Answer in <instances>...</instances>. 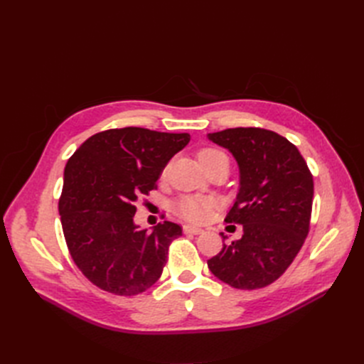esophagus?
<instances>
[{"label": "esophagus", "mask_w": 364, "mask_h": 364, "mask_svg": "<svg viewBox=\"0 0 364 364\" xmlns=\"http://www.w3.org/2000/svg\"><path fill=\"white\" fill-rule=\"evenodd\" d=\"M183 232L197 235V234H202L203 229L199 228V226H193V225H183Z\"/></svg>", "instance_id": "34e87169"}]
</instances>
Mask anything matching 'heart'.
I'll list each match as a JSON object with an SVG mask.
<instances>
[{
  "label": "heart",
  "instance_id": "obj_1",
  "mask_svg": "<svg viewBox=\"0 0 364 364\" xmlns=\"http://www.w3.org/2000/svg\"><path fill=\"white\" fill-rule=\"evenodd\" d=\"M197 159H199L203 168H208L209 165H214L217 162H228V156L222 150H217L213 147H205L197 153ZM229 164V162H228ZM213 206V200L203 196H183L174 203V211L181 217L191 220V222H202L208 215L209 209Z\"/></svg>",
  "mask_w": 364,
  "mask_h": 364
}]
</instances>
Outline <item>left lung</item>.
<instances>
[{"label":"left lung","mask_w":364,"mask_h":364,"mask_svg":"<svg viewBox=\"0 0 364 364\" xmlns=\"http://www.w3.org/2000/svg\"><path fill=\"white\" fill-rule=\"evenodd\" d=\"M208 138L238 164L240 191L225 222L243 225V237L223 245L208 267L234 289H262L289 269L308 235L313 174L297 147L277 132L235 127Z\"/></svg>","instance_id":"left-lung-1"}]
</instances>
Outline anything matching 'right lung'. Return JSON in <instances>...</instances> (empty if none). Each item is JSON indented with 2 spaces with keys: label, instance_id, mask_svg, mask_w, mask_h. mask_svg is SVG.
<instances>
[{
  "label": "right lung",
  "instance_id": "right-lung-1",
  "mask_svg": "<svg viewBox=\"0 0 364 364\" xmlns=\"http://www.w3.org/2000/svg\"><path fill=\"white\" fill-rule=\"evenodd\" d=\"M188 142V134L109 129L68 159L59 199L63 235L75 266L98 289L135 296L161 278L182 228L164 222L151 232L141 229L135 202L156 190L165 165Z\"/></svg>",
  "mask_w": 364,
  "mask_h": 364
}]
</instances>
